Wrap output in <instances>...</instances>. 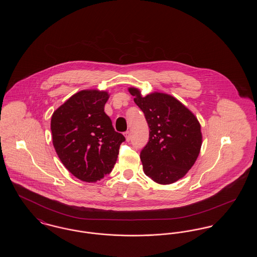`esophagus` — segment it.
I'll return each instance as SVG.
<instances>
[{
	"label": "esophagus",
	"mask_w": 257,
	"mask_h": 257,
	"mask_svg": "<svg viewBox=\"0 0 257 257\" xmlns=\"http://www.w3.org/2000/svg\"><path fill=\"white\" fill-rule=\"evenodd\" d=\"M124 136H125V138H126V141L129 142V141H130V132H129V131H126V132L124 133Z\"/></svg>",
	"instance_id": "1"
}]
</instances>
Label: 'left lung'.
<instances>
[{"label": "left lung", "mask_w": 257, "mask_h": 257, "mask_svg": "<svg viewBox=\"0 0 257 257\" xmlns=\"http://www.w3.org/2000/svg\"><path fill=\"white\" fill-rule=\"evenodd\" d=\"M135 103L144 111L149 140L141 151L144 171L156 183L176 182L194 166L202 144L195 114L171 95L153 92L143 97L130 87Z\"/></svg>", "instance_id": "left-lung-1"}]
</instances>
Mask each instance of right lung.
<instances>
[{
  "instance_id": "1",
  "label": "right lung",
  "mask_w": 257,
  "mask_h": 257,
  "mask_svg": "<svg viewBox=\"0 0 257 257\" xmlns=\"http://www.w3.org/2000/svg\"><path fill=\"white\" fill-rule=\"evenodd\" d=\"M108 99L107 91L81 90L51 118L56 152L64 167L82 181L96 182L109 174L125 141L104 111Z\"/></svg>"
}]
</instances>
